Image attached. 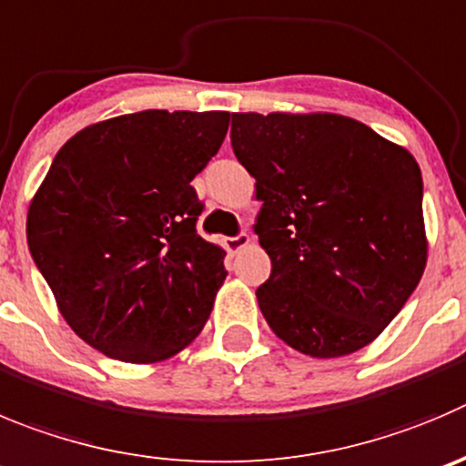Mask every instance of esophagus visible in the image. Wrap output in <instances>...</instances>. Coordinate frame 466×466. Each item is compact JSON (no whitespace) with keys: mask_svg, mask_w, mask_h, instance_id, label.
I'll use <instances>...</instances> for the list:
<instances>
[{"mask_svg":"<svg viewBox=\"0 0 466 466\" xmlns=\"http://www.w3.org/2000/svg\"><path fill=\"white\" fill-rule=\"evenodd\" d=\"M249 242H251L249 233H238V236L233 238H226V249H228L230 254H238L240 249L249 247Z\"/></svg>","mask_w":466,"mask_h":466,"instance_id":"obj_1","label":"esophagus"}]
</instances>
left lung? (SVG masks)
Listing matches in <instances>:
<instances>
[{
    "label": "left lung",
    "instance_id": "8db88e82",
    "mask_svg": "<svg viewBox=\"0 0 466 466\" xmlns=\"http://www.w3.org/2000/svg\"><path fill=\"white\" fill-rule=\"evenodd\" d=\"M272 260L256 290L274 334L318 359L378 339L423 277V180L411 153L339 114H233Z\"/></svg>",
    "mask_w": 466,
    "mask_h": 466
}]
</instances>
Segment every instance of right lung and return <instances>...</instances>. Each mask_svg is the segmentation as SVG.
<instances>
[{
	"label": "right lung",
	"instance_id": "right-lung-1",
	"mask_svg": "<svg viewBox=\"0 0 466 466\" xmlns=\"http://www.w3.org/2000/svg\"><path fill=\"white\" fill-rule=\"evenodd\" d=\"M228 112L146 109L66 141L31 198L26 242L75 334L107 357L153 363L187 348L226 279L197 233L194 176Z\"/></svg>",
	"mask_w": 466,
	"mask_h": 466
}]
</instances>
